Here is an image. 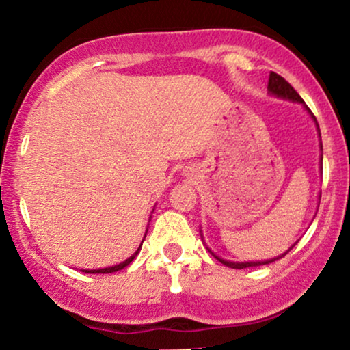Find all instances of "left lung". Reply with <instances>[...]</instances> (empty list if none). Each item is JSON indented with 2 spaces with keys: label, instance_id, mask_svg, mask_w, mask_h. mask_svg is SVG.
Here are the masks:
<instances>
[{
  "label": "left lung",
  "instance_id": "obj_1",
  "mask_svg": "<svg viewBox=\"0 0 350 350\" xmlns=\"http://www.w3.org/2000/svg\"><path fill=\"white\" fill-rule=\"evenodd\" d=\"M267 94H269V96H273V97L282 98V100L300 103V105L305 109V111H307V113L310 115V118L313 120L314 126H317V131H318V137H320V150H321V155H320V174H323V144H321V133H320V126H318L317 118H314V115L312 113V110H310L308 107L305 105L304 98H301V97L299 96V94H297V90H295L294 88H292V85L288 84L287 81L284 79L282 76L275 75V72H271V75H269V83H267ZM318 200H321V193H320V196H318ZM318 208H320V201H318ZM200 234H201V240H204V237H202V230H201V228H200ZM297 241H299V240H297ZM297 241H295V243H297ZM295 243L292 245V247L288 248V250H286V252H284L282 254H279V256L269 258V260H265V261H230V260H224V258L217 256V254H215V253L213 252V250H211V248L208 247V245H206V241H204V247L208 248L209 253L213 254L215 260L221 261L222 265H226L227 267H234V269H243V267H253V266L269 265V262L279 260V258H284L288 252H291L292 248L295 247Z\"/></svg>",
  "mask_w": 350,
  "mask_h": 350
}]
</instances>
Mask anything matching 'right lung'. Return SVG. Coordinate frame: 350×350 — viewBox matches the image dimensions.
<instances>
[{
	"label": "right lung",
	"instance_id": "right-lung-1",
	"mask_svg": "<svg viewBox=\"0 0 350 350\" xmlns=\"http://www.w3.org/2000/svg\"><path fill=\"white\" fill-rule=\"evenodd\" d=\"M149 222H150V217H149ZM146 234H148V230H146ZM144 239H146V235H144ZM144 239H142V241H144ZM142 241H141V245H142ZM141 245H139V248H137L136 252L133 253L131 256L128 258V260H124V261H122V262H118V265H115V266H109V267H98V269H81V271H83V273H89V274H109V273H116V271L123 269V267H126V266L129 265V262H131L133 260H135L136 254L139 253Z\"/></svg>",
	"mask_w": 350,
	"mask_h": 350
}]
</instances>
